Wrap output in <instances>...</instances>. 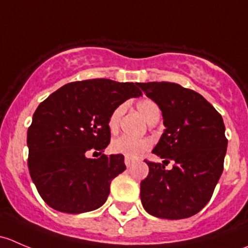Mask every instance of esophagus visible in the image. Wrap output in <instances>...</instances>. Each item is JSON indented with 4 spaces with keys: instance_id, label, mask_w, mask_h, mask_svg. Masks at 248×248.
<instances>
[{
    "instance_id": "1",
    "label": "esophagus",
    "mask_w": 248,
    "mask_h": 248,
    "mask_svg": "<svg viewBox=\"0 0 248 248\" xmlns=\"http://www.w3.org/2000/svg\"><path fill=\"white\" fill-rule=\"evenodd\" d=\"M124 164H126L127 168H129V167H131L132 164H133V159H131V158H126V159H124Z\"/></svg>"
}]
</instances>
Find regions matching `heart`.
<instances>
[{"label": "heart", "instance_id": "b5f03b06", "mask_svg": "<svg viewBox=\"0 0 248 248\" xmlns=\"http://www.w3.org/2000/svg\"><path fill=\"white\" fill-rule=\"evenodd\" d=\"M137 108L140 111V114L144 116L146 122L149 124L157 122L161 117V110L159 107L155 103L154 101L149 98L140 99L137 103ZM126 106L120 104L111 111L108 120V127L111 133L117 132L120 126V121L124 115ZM151 147V140L147 138H132L128 136H121L119 138L112 140L110 149L114 154H119L124 156L126 158H138V157L144 155L147 150Z\"/></svg>", "mask_w": 248, "mask_h": 248}]
</instances>
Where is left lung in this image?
<instances>
[{
    "instance_id": "1",
    "label": "left lung",
    "mask_w": 248,
    "mask_h": 248,
    "mask_svg": "<svg viewBox=\"0 0 248 248\" xmlns=\"http://www.w3.org/2000/svg\"><path fill=\"white\" fill-rule=\"evenodd\" d=\"M138 86L159 107L166 126L152 150L166 166L146 162L149 175L140 182L144 209L158 218L191 217L211 199L223 171L228 140L223 119L196 91L174 82H139Z\"/></svg>"
}]
</instances>
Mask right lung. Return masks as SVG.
I'll return each instance as SVG.
<instances>
[{
  "instance_id": "1",
  "label": "right lung",
  "mask_w": 248,
  "mask_h": 248,
  "mask_svg": "<svg viewBox=\"0 0 248 248\" xmlns=\"http://www.w3.org/2000/svg\"><path fill=\"white\" fill-rule=\"evenodd\" d=\"M138 84L109 79L69 82L39 104L27 131V164L50 207L82 214L107 202L111 180L126 169L124 157L89 158L86 152L108 146L110 114L127 99L141 96Z\"/></svg>"
}]
</instances>
